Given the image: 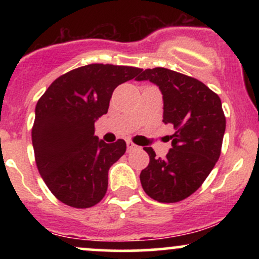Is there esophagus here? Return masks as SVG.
I'll return each instance as SVG.
<instances>
[{
	"label": "esophagus",
	"mask_w": 259,
	"mask_h": 259,
	"mask_svg": "<svg viewBox=\"0 0 259 259\" xmlns=\"http://www.w3.org/2000/svg\"><path fill=\"white\" fill-rule=\"evenodd\" d=\"M126 147H127V151H132V150H135V148H138L135 144L132 141H126Z\"/></svg>",
	"instance_id": "obj_1"
}]
</instances>
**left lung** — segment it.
I'll use <instances>...</instances> for the list:
<instances>
[{
    "instance_id": "obj_1",
    "label": "left lung",
    "mask_w": 259,
    "mask_h": 259,
    "mask_svg": "<svg viewBox=\"0 0 259 259\" xmlns=\"http://www.w3.org/2000/svg\"><path fill=\"white\" fill-rule=\"evenodd\" d=\"M138 81L150 80L163 95V121L171 124V148L164 158L144 147L150 163L140 174L144 191L162 203L185 200L214 168L222 151L225 115L215 92L200 80L167 69L144 70Z\"/></svg>"
}]
</instances>
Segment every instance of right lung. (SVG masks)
I'll list each match as a JSON object with an SVG mask.
<instances>
[{
    "label": "right lung",
    "instance_id": "obj_1",
    "mask_svg": "<svg viewBox=\"0 0 259 259\" xmlns=\"http://www.w3.org/2000/svg\"><path fill=\"white\" fill-rule=\"evenodd\" d=\"M141 72L88 64L56 79L37 101L31 130L35 160L50 191L67 206L89 208L105 197L109 168L126 144L99 140L95 121L108 112L114 89Z\"/></svg>",
    "mask_w": 259,
    "mask_h": 259
}]
</instances>
